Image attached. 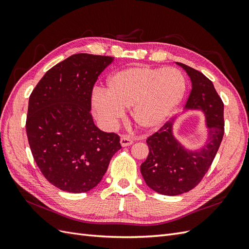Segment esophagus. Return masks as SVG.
<instances>
[{"label": "esophagus", "mask_w": 249, "mask_h": 249, "mask_svg": "<svg viewBox=\"0 0 249 249\" xmlns=\"http://www.w3.org/2000/svg\"><path fill=\"white\" fill-rule=\"evenodd\" d=\"M133 140L127 136V135H124V136L120 137V144H122V146L125 147V146H130L131 144H133Z\"/></svg>", "instance_id": "34e87169"}]
</instances>
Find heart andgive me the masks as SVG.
Instances as JSON below:
<instances>
[{
  "instance_id": "1",
  "label": "heart",
  "mask_w": 249,
  "mask_h": 249,
  "mask_svg": "<svg viewBox=\"0 0 249 249\" xmlns=\"http://www.w3.org/2000/svg\"><path fill=\"white\" fill-rule=\"evenodd\" d=\"M186 79L175 67L132 66L112 73L107 91L95 88L91 94L94 116L107 130L114 129L130 108L140 129L159 127L184 99Z\"/></svg>"
}]
</instances>
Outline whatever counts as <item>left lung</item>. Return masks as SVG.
I'll list each match as a JSON object with an SVG mask.
<instances>
[{
    "label": "left lung",
    "instance_id": "obj_1",
    "mask_svg": "<svg viewBox=\"0 0 249 249\" xmlns=\"http://www.w3.org/2000/svg\"><path fill=\"white\" fill-rule=\"evenodd\" d=\"M192 89L185 111L199 110L206 117L208 138L198 149H188L173 135V118L146 139L149 153L140 171L146 185L163 195H178L198 185L212 164L224 134L223 103L211 80L183 63Z\"/></svg>",
    "mask_w": 249,
    "mask_h": 249
}]
</instances>
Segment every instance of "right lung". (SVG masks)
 <instances>
[{
  "label": "right lung",
  "mask_w": 249,
  "mask_h": 249,
  "mask_svg": "<svg viewBox=\"0 0 249 249\" xmlns=\"http://www.w3.org/2000/svg\"><path fill=\"white\" fill-rule=\"evenodd\" d=\"M113 60L72 55L49 70L30 95V148L44 178L62 191L93 189L122 148L118 135L101 131L90 113L93 86Z\"/></svg>",
  "instance_id": "1"
}]
</instances>
